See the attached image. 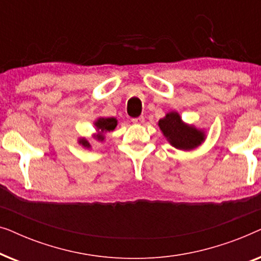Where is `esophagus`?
<instances>
[{
  "label": "esophagus",
  "instance_id": "1",
  "mask_svg": "<svg viewBox=\"0 0 261 261\" xmlns=\"http://www.w3.org/2000/svg\"><path fill=\"white\" fill-rule=\"evenodd\" d=\"M133 121V123H137V124H142L145 122V117L144 116H139V117H134V119H132Z\"/></svg>",
  "mask_w": 261,
  "mask_h": 261
}]
</instances>
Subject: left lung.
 <instances>
[{"instance_id": "obj_1", "label": "left lung", "mask_w": 261, "mask_h": 261, "mask_svg": "<svg viewBox=\"0 0 261 261\" xmlns=\"http://www.w3.org/2000/svg\"><path fill=\"white\" fill-rule=\"evenodd\" d=\"M158 126L170 145L181 151L197 148L205 140L204 130L185 123L177 112L167 113L158 121Z\"/></svg>"}]
</instances>
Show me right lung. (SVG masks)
<instances>
[{"instance_id":"1","label":"right lung","mask_w":261,"mask_h":261,"mask_svg":"<svg viewBox=\"0 0 261 261\" xmlns=\"http://www.w3.org/2000/svg\"><path fill=\"white\" fill-rule=\"evenodd\" d=\"M96 127V133L92 135V138L97 141H105L106 134L108 132H113L117 126V120L115 117H98L94 122ZM78 144L83 146L85 148H91L90 142H89L85 138L78 139Z\"/></svg>"}]
</instances>
